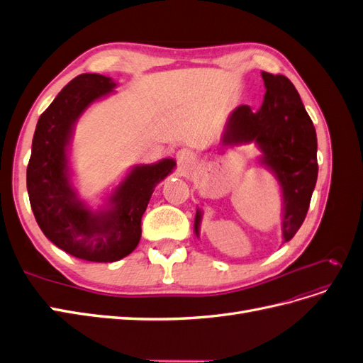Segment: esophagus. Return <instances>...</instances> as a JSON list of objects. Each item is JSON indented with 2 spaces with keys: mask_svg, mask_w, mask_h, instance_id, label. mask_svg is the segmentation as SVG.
Listing matches in <instances>:
<instances>
[{
  "mask_svg": "<svg viewBox=\"0 0 363 363\" xmlns=\"http://www.w3.org/2000/svg\"><path fill=\"white\" fill-rule=\"evenodd\" d=\"M177 162H179L180 168H182L183 171H188L191 167H194L196 159H195V155H194V152H192L191 150L182 148V150L177 151Z\"/></svg>",
  "mask_w": 363,
  "mask_h": 363,
  "instance_id": "obj_1",
  "label": "esophagus"
}]
</instances>
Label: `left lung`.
Listing matches in <instances>:
<instances>
[{"label": "left lung", "instance_id": "1", "mask_svg": "<svg viewBox=\"0 0 363 363\" xmlns=\"http://www.w3.org/2000/svg\"><path fill=\"white\" fill-rule=\"evenodd\" d=\"M267 92L259 111L239 106L230 115L224 145L256 142L260 162L276 175L283 195V239L298 232L309 211L318 177L316 131L301 98L288 77L262 72ZM201 211L196 208L194 232L200 236Z\"/></svg>", "mask_w": 363, "mask_h": 363}]
</instances>
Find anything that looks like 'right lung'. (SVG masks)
<instances>
[{
	"label": "right lung",
	"instance_id": "1",
	"mask_svg": "<svg viewBox=\"0 0 363 363\" xmlns=\"http://www.w3.org/2000/svg\"><path fill=\"white\" fill-rule=\"evenodd\" d=\"M115 86L111 77L100 74H82L65 86L38 121L27 167L31 211L43 235L87 262H116L138 247L140 219L156 184L175 168L174 159L138 164L100 211L79 200L68 162L72 130L86 108Z\"/></svg>",
	"mask_w": 363,
	"mask_h": 363
}]
</instances>
